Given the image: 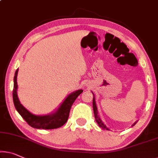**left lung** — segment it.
<instances>
[{"mask_svg": "<svg viewBox=\"0 0 158 158\" xmlns=\"http://www.w3.org/2000/svg\"><path fill=\"white\" fill-rule=\"evenodd\" d=\"M93 110H94V117H95V120L97 121V123H98V125L99 126V127H101L103 129H106V130H109L108 128H106V127L104 123L102 122V121L100 119V118L99 117V116L98 115V109H97L96 104H95V100H94V98H93ZM135 123L133 125H135Z\"/></svg>", "mask_w": 158, "mask_h": 158, "instance_id": "left-lung-1", "label": "left lung"}]
</instances>
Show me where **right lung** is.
<instances>
[{"label":"right lung","instance_id":"obj_1","mask_svg":"<svg viewBox=\"0 0 158 158\" xmlns=\"http://www.w3.org/2000/svg\"><path fill=\"white\" fill-rule=\"evenodd\" d=\"M18 69L15 71L14 77V88L13 91V98L14 105L18 113L30 127L35 128H42V129H54L64 125L69 117L70 111L73 104L78 97L79 94L82 93V89H79L75 93L70 94L65 101L60 105L57 111L48 116H36L26 110L20 104L17 94V76Z\"/></svg>","mask_w":158,"mask_h":158}]
</instances>
